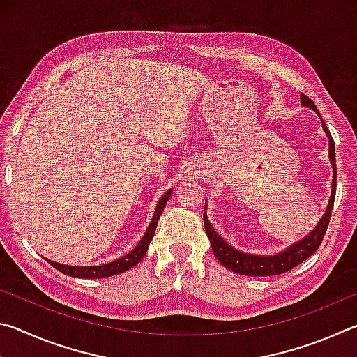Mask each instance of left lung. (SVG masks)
I'll list each match as a JSON object with an SVG mask.
<instances>
[{"instance_id":"obj_1","label":"left lung","mask_w":357,"mask_h":357,"mask_svg":"<svg viewBox=\"0 0 357 357\" xmlns=\"http://www.w3.org/2000/svg\"><path fill=\"white\" fill-rule=\"evenodd\" d=\"M301 104L304 107L312 108L319 118V114L317 105L313 104V100L310 98H307L305 94L301 93ZM323 123V129L326 132V135L329 138V159H331V165L332 170H334V178H332V193L328 203V209H326L324 215L321 217V220L318 222V225L312 229V231L307 234L304 239L298 241L293 245H289L288 249L282 250L275 255H250V253L236 250L234 247L227 244V241H223L214 227L211 225L208 220V215H203L204 220V229H206V234L209 238L211 247H213V252L215 258L225 266L227 269L233 271V273L241 274V275H250V277H266V275H279L283 273H288L296 266L301 264L302 261H305L307 258L317 252V249L321 244V241L324 238L326 229H328L329 225V219H331V213L332 208H334V198H335V179H337V167H335V146H334V140L329 134L328 128H326L324 119H321Z\"/></svg>"}]
</instances>
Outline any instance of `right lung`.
I'll return each mask as SVG.
<instances>
[{
	"label": "right lung",
	"instance_id": "1",
	"mask_svg": "<svg viewBox=\"0 0 357 357\" xmlns=\"http://www.w3.org/2000/svg\"><path fill=\"white\" fill-rule=\"evenodd\" d=\"M172 192L173 190H168L165 195L160 198L159 203H157L155 213L153 215V220L149 223L146 233H144V236L142 238L140 243L137 244L135 249L129 252L128 255L121 257L112 263H107L102 266H68V264H59L56 261H52V259H47V261L50 263L53 268H56L59 273L70 277H78V279H104V277H112L121 273H126V271H129L130 268H134L135 264L140 263L142 258L144 257V253H146L148 245L154 238L157 222L160 219V214L162 211H164L167 202L170 200Z\"/></svg>",
	"mask_w": 357,
	"mask_h": 357
}]
</instances>
